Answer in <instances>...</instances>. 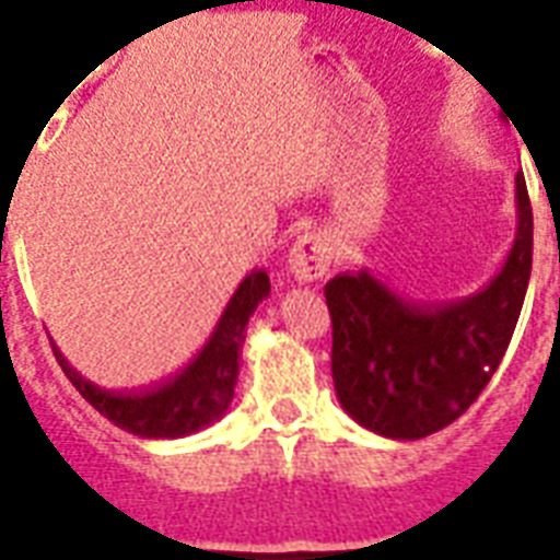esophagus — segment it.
I'll return each mask as SVG.
<instances>
[{"label": "esophagus", "mask_w": 560, "mask_h": 560, "mask_svg": "<svg viewBox=\"0 0 560 560\" xmlns=\"http://www.w3.org/2000/svg\"><path fill=\"white\" fill-rule=\"evenodd\" d=\"M327 265H330V247H327L325 235L304 233L295 238L288 256V270L299 284L322 279L327 272Z\"/></svg>", "instance_id": "obj_1"}]
</instances>
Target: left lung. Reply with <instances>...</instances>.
Listing matches in <instances>:
<instances>
[{"instance_id":"left-lung-1","label":"left lung","mask_w":560,"mask_h":560,"mask_svg":"<svg viewBox=\"0 0 560 560\" xmlns=\"http://www.w3.org/2000/svg\"><path fill=\"white\" fill-rule=\"evenodd\" d=\"M517 230L506 261L477 293L422 304L362 267L325 284L336 397L362 429L420 440L480 397L501 365L532 270V207L515 175Z\"/></svg>"}]
</instances>
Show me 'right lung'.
Listing matches in <instances>:
<instances>
[{
    "label": "right lung",
    "mask_w": 560,
    "mask_h": 560,
    "mask_svg": "<svg viewBox=\"0 0 560 560\" xmlns=\"http://www.w3.org/2000/svg\"><path fill=\"white\" fill-rule=\"evenodd\" d=\"M267 295H270V276L265 270H253L238 284L198 357L180 374L172 376L170 383L143 390V394H117V390L100 388L85 380L51 342L54 357L71 385L106 420L115 422L117 429L147 440L186 438V434L207 429L230 411L235 385H238V357L247 322L256 313L258 302Z\"/></svg>",
    "instance_id": "1"
}]
</instances>
